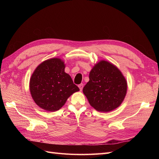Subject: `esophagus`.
<instances>
[{"label":"esophagus","instance_id":"34e87169","mask_svg":"<svg viewBox=\"0 0 159 159\" xmlns=\"http://www.w3.org/2000/svg\"><path fill=\"white\" fill-rule=\"evenodd\" d=\"M78 87H79L80 89V91H81V90L83 89V88H84V84H80V85H78Z\"/></svg>","mask_w":159,"mask_h":159}]
</instances>
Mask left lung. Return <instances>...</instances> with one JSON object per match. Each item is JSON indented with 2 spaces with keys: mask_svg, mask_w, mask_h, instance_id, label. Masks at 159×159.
Masks as SVG:
<instances>
[{
  "mask_svg": "<svg viewBox=\"0 0 159 159\" xmlns=\"http://www.w3.org/2000/svg\"><path fill=\"white\" fill-rule=\"evenodd\" d=\"M89 78L83 92L91 107L99 112H109L121 105L127 94V82L117 66L100 60L90 71Z\"/></svg>",
  "mask_w": 159,
  "mask_h": 159,
  "instance_id": "1",
  "label": "left lung"
}]
</instances>
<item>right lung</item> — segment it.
Listing matches in <instances>:
<instances>
[{
  "instance_id": "1",
  "label": "right lung",
  "mask_w": 159,
  "mask_h": 159,
  "mask_svg": "<svg viewBox=\"0 0 159 159\" xmlns=\"http://www.w3.org/2000/svg\"><path fill=\"white\" fill-rule=\"evenodd\" d=\"M64 61L59 57L46 60L37 66L30 79L33 100L47 111H56L80 89L65 72Z\"/></svg>"
}]
</instances>
